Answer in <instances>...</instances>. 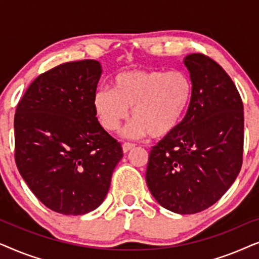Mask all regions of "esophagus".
<instances>
[{"mask_svg":"<svg viewBox=\"0 0 259 259\" xmlns=\"http://www.w3.org/2000/svg\"><path fill=\"white\" fill-rule=\"evenodd\" d=\"M136 147V145L132 144V143H123L122 144V151L127 153V152H130L131 150H133V148Z\"/></svg>","mask_w":259,"mask_h":259,"instance_id":"esophagus-1","label":"esophagus"}]
</instances>
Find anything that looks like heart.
Returning a JSON list of instances; mask_svg holds the SVG:
<instances>
[{"instance_id":"1","label":"heart","mask_w":259,"mask_h":259,"mask_svg":"<svg viewBox=\"0 0 259 259\" xmlns=\"http://www.w3.org/2000/svg\"><path fill=\"white\" fill-rule=\"evenodd\" d=\"M192 95V80L184 70L132 69L116 74L113 91L104 87L95 92L93 104L101 125L109 132L118 130L133 108L134 121L126 136L148 133L153 139H162L182 125Z\"/></svg>"}]
</instances>
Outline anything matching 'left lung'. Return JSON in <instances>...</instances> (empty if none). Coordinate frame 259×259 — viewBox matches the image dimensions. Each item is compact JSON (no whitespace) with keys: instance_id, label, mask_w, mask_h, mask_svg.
I'll list each match as a JSON object with an SVG mask.
<instances>
[{"instance_id":"left-lung-1","label":"left lung","mask_w":259,"mask_h":259,"mask_svg":"<svg viewBox=\"0 0 259 259\" xmlns=\"http://www.w3.org/2000/svg\"><path fill=\"white\" fill-rule=\"evenodd\" d=\"M184 63L193 83L175 133L152 147L146 183L155 200L179 214L206 210L230 189L243 162V102L228 73L204 54Z\"/></svg>"}]
</instances>
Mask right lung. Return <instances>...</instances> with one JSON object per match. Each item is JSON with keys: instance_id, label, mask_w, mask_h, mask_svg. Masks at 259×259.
<instances>
[{"instance_id": "add662e5", "label": "right lung", "mask_w": 259, "mask_h": 259, "mask_svg": "<svg viewBox=\"0 0 259 259\" xmlns=\"http://www.w3.org/2000/svg\"><path fill=\"white\" fill-rule=\"evenodd\" d=\"M95 60L66 62L38 75L17 104L15 161L38 200L67 215L100 206L122 147L98 121Z\"/></svg>"}]
</instances>
